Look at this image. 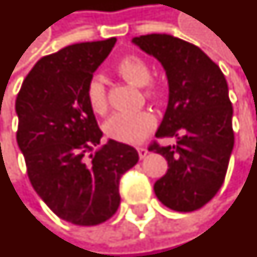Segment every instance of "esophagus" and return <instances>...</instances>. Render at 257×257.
Wrapping results in <instances>:
<instances>
[{
	"mask_svg": "<svg viewBox=\"0 0 257 257\" xmlns=\"http://www.w3.org/2000/svg\"><path fill=\"white\" fill-rule=\"evenodd\" d=\"M138 153H139V157H141V159H145L147 156V153H149V150H147V147H139V149H138Z\"/></svg>",
	"mask_w": 257,
	"mask_h": 257,
	"instance_id": "34e87169",
	"label": "esophagus"
}]
</instances>
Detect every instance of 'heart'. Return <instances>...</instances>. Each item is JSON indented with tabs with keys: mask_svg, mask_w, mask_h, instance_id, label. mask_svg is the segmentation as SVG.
I'll use <instances>...</instances> for the list:
<instances>
[{
	"mask_svg": "<svg viewBox=\"0 0 257 257\" xmlns=\"http://www.w3.org/2000/svg\"><path fill=\"white\" fill-rule=\"evenodd\" d=\"M118 73L132 85H149L152 79V69L141 57L129 55L118 62ZM86 98L90 108L96 114H103L107 110V90L105 83L100 76L90 79L86 89ZM157 119L150 111H121L108 118L104 125L105 135L116 142L128 145H139L146 139L156 126Z\"/></svg>",
	"mask_w": 257,
	"mask_h": 257,
	"instance_id": "b5f03b06",
	"label": "heart"
}]
</instances>
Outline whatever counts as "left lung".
Instances as JSON below:
<instances>
[{
  "label": "left lung",
  "mask_w": 257,
  "mask_h": 257,
  "mask_svg": "<svg viewBox=\"0 0 257 257\" xmlns=\"http://www.w3.org/2000/svg\"><path fill=\"white\" fill-rule=\"evenodd\" d=\"M132 43L157 58L168 79V105L156 138L175 136L177 145L149 147L168 161L154 193L175 211L200 209L221 188L234 147L227 80L200 48L178 37L146 35Z\"/></svg>",
  "instance_id": "left-lung-1"
}]
</instances>
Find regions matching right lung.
<instances>
[{"mask_svg":"<svg viewBox=\"0 0 257 257\" xmlns=\"http://www.w3.org/2000/svg\"><path fill=\"white\" fill-rule=\"evenodd\" d=\"M116 39L79 43L36 62L16 97V141L30 184L57 216L97 225L115 214L119 179L138 163L134 147L110 141L86 98L87 83Z\"/></svg>","mask_w":257,"mask_h":257,"instance_id":"1","label":"right lung"}]
</instances>
